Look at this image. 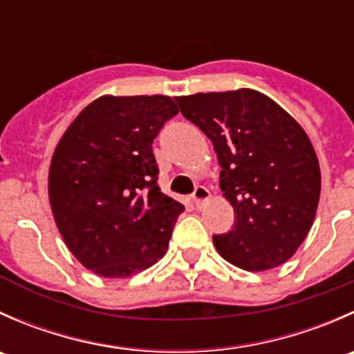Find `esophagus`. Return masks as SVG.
Wrapping results in <instances>:
<instances>
[{
  "mask_svg": "<svg viewBox=\"0 0 354 354\" xmlns=\"http://www.w3.org/2000/svg\"><path fill=\"white\" fill-rule=\"evenodd\" d=\"M209 197H210V192L207 190L205 187H197V188H195L194 195H192V200H194L195 205L200 207Z\"/></svg>",
  "mask_w": 354,
  "mask_h": 354,
  "instance_id": "esophagus-1",
  "label": "esophagus"
}]
</instances>
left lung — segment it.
Segmentation results:
<instances>
[{"mask_svg": "<svg viewBox=\"0 0 354 354\" xmlns=\"http://www.w3.org/2000/svg\"><path fill=\"white\" fill-rule=\"evenodd\" d=\"M181 114L210 138L233 230L212 236L223 259L267 270L291 259L308 234L320 197V167L303 128L252 88L176 97Z\"/></svg>", "mask_w": 354, "mask_h": 354, "instance_id": "obj_1", "label": "left lung"}]
</instances>
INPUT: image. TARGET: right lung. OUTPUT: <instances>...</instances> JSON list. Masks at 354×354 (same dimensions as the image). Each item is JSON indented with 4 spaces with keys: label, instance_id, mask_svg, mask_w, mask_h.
Returning a JSON list of instances; mask_svg holds the SVG:
<instances>
[{
    "label": "right lung",
    "instance_id": "1",
    "mask_svg": "<svg viewBox=\"0 0 354 354\" xmlns=\"http://www.w3.org/2000/svg\"><path fill=\"white\" fill-rule=\"evenodd\" d=\"M178 108L167 95H102L59 140L49 202L70 252L102 277H128L162 259L185 207L160 192L152 142Z\"/></svg>",
    "mask_w": 354,
    "mask_h": 354
}]
</instances>
